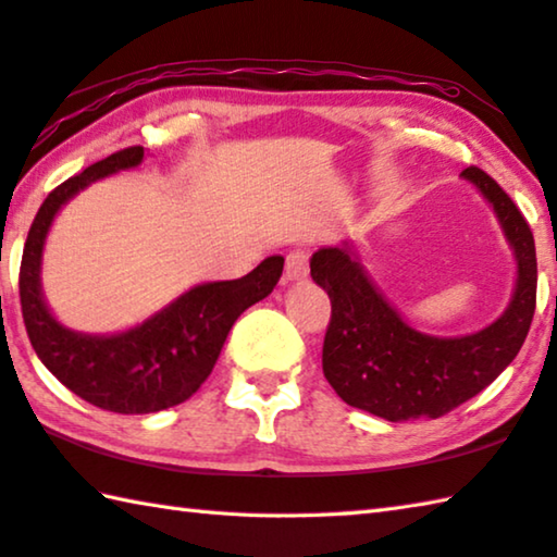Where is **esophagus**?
<instances>
[{"label":"esophagus","mask_w":557,"mask_h":557,"mask_svg":"<svg viewBox=\"0 0 557 557\" xmlns=\"http://www.w3.org/2000/svg\"><path fill=\"white\" fill-rule=\"evenodd\" d=\"M285 277L289 282H305L309 277V256L305 250H295L287 256Z\"/></svg>","instance_id":"34e87169"}]
</instances>
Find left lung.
<instances>
[{
  "label": "left lung",
  "mask_w": 557,
  "mask_h": 557,
  "mask_svg": "<svg viewBox=\"0 0 557 557\" xmlns=\"http://www.w3.org/2000/svg\"><path fill=\"white\" fill-rule=\"evenodd\" d=\"M460 177L492 207L517 260L507 309L465 336H431L401 317L360 262L356 246L319 248L311 280L331 299L323 375L350 407L387 421L438 419L497 380L521 350L535 311V244L521 211L480 168Z\"/></svg>",
  "instance_id": "obj_1"
}]
</instances>
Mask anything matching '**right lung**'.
I'll use <instances>...</instances> for the list:
<instances>
[{
	"mask_svg": "<svg viewBox=\"0 0 557 557\" xmlns=\"http://www.w3.org/2000/svg\"><path fill=\"white\" fill-rule=\"evenodd\" d=\"M140 163V146L119 150L50 191L28 231L18 272L26 333L40 362L77 397L114 413H153L189 399L214 370L236 319L275 289L285 265L282 256H270L240 280L201 282L119 333L99 336L63 326L40 285L50 226L79 191Z\"/></svg>",
	"mask_w": 557,
	"mask_h": 557,
	"instance_id": "right-lung-1",
	"label": "right lung"
}]
</instances>
